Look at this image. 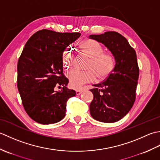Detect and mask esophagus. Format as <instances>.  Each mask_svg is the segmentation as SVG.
Returning a JSON list of instances; mask_svg holds the SVG:
<instances>
[{
    "label": "esophagus",
    "mask_w": 160,
    "mask_h": 160,
    "mask_svg": "<svg viewBox=\"0 0 160 160\" xmlns=\"http://www.w3.org/2000/svg\"><path fill=\"white\" fill-rule=\"evenodd\" d=\"M84 91V89H80V90H76V95H80V94H81L82 93L83 91Z\"/></svg>",
    "instance_id": "obj_1"
}]
</instances>
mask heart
Masks as SVG:
<instances>
[{
	"mask_svg": "<svg viewBox=\"0 0 160 160\" xmlns=\"http://www.w3.org/2000/svg\"><path fill=\"white\" fill-rule=\"evenodd\" d=\"M80 52L89 58L85 69L81 71L72 69L67 76L69 85L75 89H79L84 84L93 82L96 78L99 81L108 79L116 68V60L113 54L104 52L103 45L93 39H84L78 44ZM74 54L70 47L64 48L62 53V62L64 68L72 66Z\"/></svg>",
	"mask_w": 160,
	"mask_h": 160,
	"instance_id": "obj_1",
	"label": "heart"
}]
</instances>
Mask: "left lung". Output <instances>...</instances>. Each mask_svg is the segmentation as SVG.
<instances>
[{
    "instance_id": "1",
    "label": "left lung",
    "mask_w": 160,
    "mask_h": 160,
    "mask_svg": "<svg viewBox=\"0 0 160 160\" xmlns=\"http://www.w3.org/2000/svg\"><path fill=\"white\" fill-rule=\"evenodd\" d=\"M89 38L102 42L113 54L116 68L113 73L90 91L93 99L90 113L95 120L106 123L123 118L131 110L136 98L139 67L136 52L128 40L116 32H107Z\"/></svg>"
}]
</instances>
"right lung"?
Returning <instances> with one entry per match:
<instances>
[{"mask_svg":"<svg viewBox=\"0 0 160 160\" xmlns=\"http://www.w3.org/2000/svg\"><path fill=\"white\" fill-rule=\"evenodd\" d=\"M80 36L42 29L25 44L18 61L17 86L25 111L38 123L62 120L67 100L76 96V91L67 88L69 80L63 74L62 53ZM56 87L62 90L56 92Z\"/></svg>","mask_w":160,"mask_h":160,"instance_id":"right-lung-1","label":"right lung"}]
</instances>
